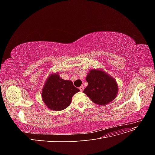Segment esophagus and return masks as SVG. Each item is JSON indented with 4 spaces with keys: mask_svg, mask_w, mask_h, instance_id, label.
Wrapping results in <instances>:
<instances>
[{
    "mask_svg": "<svg viewBox=\"0 0 155 155\" xmlns=\"http://www.w3.org/2000/svg\"><path fill=\"white\" fill-rule=\"evenodd\" d=\"M79 90H80L81 91H83L84 90V87L83 85L81 86L80 87H79Z\"/></svg>",
    "mask_w": 155,
    "mask_h": 155,
    "instance_id": "34e87169",
    "label": "esophagus"
}]
</instances>
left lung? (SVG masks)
Here are the masks:
<instances>
[{
	"instance_id": "8db88e82",
	"label": "left lung",
	"mask_w": 155,
	"mask_h": 155,
	"mask_svg": "<svg viewBox=\"0 0 155 155\" xmlns=\"http://www.w3.org/2000/svg\"><path fill=\"white\" fill-rule=\"evenodd\" d=\"M88 85L83 92L96 104L105 105L114 100L118 92L115 79L104 71L93 69L86 78Z\"/></svg>"
}]
</instances>
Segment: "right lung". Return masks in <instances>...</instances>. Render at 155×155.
<instances>
[{
  "label": "right lung",
  "mask_w": 155,
  "mask_h": 155,
  "mask_svg": "<svg viewBox=\"0 0 155 155\" xmlns=\"http://www.w3.org/2000/svg\"><path fill=\"white\" fill-rule=\"evenodd\" d=\"M79 91L71 81L61 78L58 74H52L45 83L42 99L50 110H62L70 105L72 96Z\"/></svg>",
  "instance_id": "add662e5"
}]
</instances>
